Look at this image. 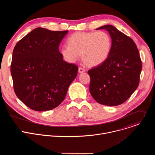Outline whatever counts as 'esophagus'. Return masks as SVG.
Returning <instances> with one entry per match:
<instances>
[{
  "label": "esophagus",
  "instance_id": "34e87169",
  "mask_svg": "<svg viewBox=\"0 0 155 155\" xmlns=\"http://www.w3.org/2000/svg\"><path fill=\"white\" fill-rule=\"evenodd\" d=\"M78 72H79V73H83V72H84V69L83 68L80 67V68H78Z\"/></svg>",
  "mask_w": 155,
  "mask_h": 155
}]
</instances>
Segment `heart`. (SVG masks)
I'll use <instances>...</instances> for the list:
<instances>
[{
    "instance_id": "obj_1",
    "label": "heart",
    "mask_w": 155,
    "mask_h": 155,
    "mask_svg": "<svg viewBox=\"0 0 155 155\" xmlns=\"http://www.w3.org/2000/svg\"><path fill=\"white\" fill-rule=\"evenodd\" d=\"M68 45L61 49L64 58L74 62L81 55L83 62L89 67L103 63L108 57L112 47V38L105 31L77 32L67 40Z\"/></svg>"
}]
</instances>
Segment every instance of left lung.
Wrapping results in <instances>:
<instances>
[{"mask_svg":"<svg viewBox=\"0 0 155 155\" xmlns=\"http://www.w3.org/2000/svg\"><path fill=\"white\" fill-rule=\"evenodd\" d=\"M106 29L112 38L108 58L87 71L90 77V91L98 103L116 106L124 103L139 86L142 61L135 42L112 25Z\"/></svg>","mask_w":155,"mask_h":155,"instance_id":"left-lung-1","label":"left lung"}]
</instances>
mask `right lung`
<instances>
[{"label":"right lung","instance_id":"1","mask_svg":"<svg viewBox=\"0 0 155 155\" xmlns=\"http://www.w3.org/2000/svg\"><path fill=\"white\" fill-rule=\"evenodd\" d=\"M68 32L37 28L14 48L10 68L14 91L21 102L35 111L59 105L77 77L78 66L64 61L59 51Z\"/></svg>","mask_w":155,"mask_h":155}]
</instances>
